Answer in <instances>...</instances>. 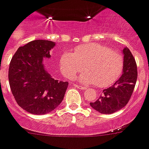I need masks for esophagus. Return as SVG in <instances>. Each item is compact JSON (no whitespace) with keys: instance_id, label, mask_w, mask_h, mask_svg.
<instances>
[{"instance_id":"obj_1","label":"esophagus","mask_w":149,"mask_h":149,"mask_svg":"<svg viewBox=\"0 0 149 149\" xmlns=\"http://www.w3.org/2000/svg\"><path fill=\"white\" fill-rule=\"evenodd\" d=\"M74 86L77 87V88H78V89H86V86H80V85H77V84H74Z\"/></svg>"}]
</instances>
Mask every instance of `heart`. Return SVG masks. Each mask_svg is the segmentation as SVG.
Masks as SVG:
<instances>
[{
    "label": "heart",
    "instance_id": "obj_1",
    "mask_svg": "<svg viewBox=\"0 0 149 149\" xmlns=\"http://www.w3.org/2000/svg\"><path fill=\"white\" fill-rule=\"evenodd\" d=\"M60 70L68 79L83 70L79 79L83 83H94L103 88L112 85L119 77L123 70L124 60L122 54L97 43L77 46L73 54L64 52L60 56Z\"/></svg>",
    "mask_w": 149,
    "mask_h": 149
}]
</instances>
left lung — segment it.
Returning <instances> with one entry per match:
<instances>
[{
  "mask_svg": "<svg viewBox=\"0 0 149 149\" xmlns=\"http://www.w3.org/2000/svg\"><path fill=\"white\" fill-rule=\"evenodd\" d=\"M123 73L118 80L104 89L95 102H90L93 109L102 114H112L126 106L131 98L137 80V65L131 51L123 49Z\"/></svg>",
  "mask_w": 149,
  "mask_h": 149,
  "instance_id": "obj_1",
  "label": "left lung"
}]
</instances>
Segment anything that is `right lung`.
<instances>
[{
  "instance_id": "add662e5",
  "label": "right lung",
  "mask_w": 149,
  "mask_h": 149,
  "mask_svg": "<svg viewBox=\"0 0 149 149\" xmlns=\"http://www.w3.org/2000/svg\"><path fill=\"white\" fill-rule=\"evenodd\" d=\"M53 41L36 40L18 48L10 63L8 79L17 103L25 111L43 115L55 109L63 100L68 82L56 79L43 66L49 58Z\"/></svg>"
}]
</instances>
